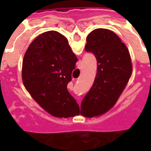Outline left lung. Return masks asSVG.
<instances>
[{
	"mask_svg": "<svg viewBox=\"0 0 151 151\" xmlns=\"http://www.w3.org/2000/svg\"><path fill=\"white\" fill-rule=\"evenodd\" d=\"M85 50L97 60V73L92 87L81 104L86 117L100 116L113 107L125 88L132 73L130 54L114 32L99 28L87 36Z\"/></svg>",
	"mask_w": 151,
	"mask_h": 151,
	"instance_id": "8db88e82",
	"label": "left lung"
}]
</instances>
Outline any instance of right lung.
<instances>
[{"mask_svg":"<svg viewBox=\"0 0 151 151\" xmlns=\"http://www.w3.org/2000/svg\"><path fill=\"white\" fill-rule=\"evenodd\" d=\"M78 58L63 35L44 32L28 47L22 61L25 87L46 111L56 117L74 116L79 106L67 90Z\"/></svg>","mask_w":151,"mask_h":151,"instance_id":"obj_1","label":"right lung"}]
</instances>
